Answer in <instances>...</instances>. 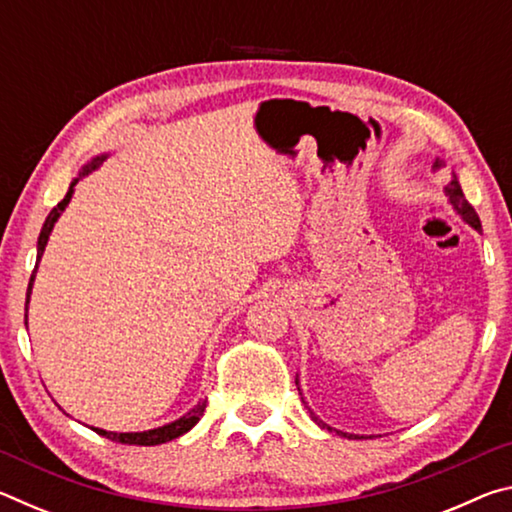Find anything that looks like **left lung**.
Wrapping results in <instances>:
<instances>
[{"label":"left lung","mask_w":512,"mask_h":512,"mask_svg":"<svg viewBox=\"0 0 512 512\" xmlns=\"http://www.w3.org/2000/svg\"><path fill=\"white\" fill-rule=\"evenodd\" d=\"M440 167H445V162L440 160V158H436V162H433V171L436 169H440ZM445 194H447V198H449V203H452V207L454 210L461 214V219L467 223V225H472V228L476 230V232H481V221H479V214L474 212V207L465 201V196H463V189H461V185H458V178H456V173H452V180H449V185L445 187ZM296 384H298V379H296ZM300 391V388H298ZM302 395V393H300ZM309 409V406H307ZM309 413H311V420L314 422H318L320 427H325L327 431H332V427H329V424H325L323 420H318V415L309 409ZM336 433H341V436H345V438H363V436H357V433H343V431H339V429H334Z\"/></svg>","instance_id":"1"}]
</instances>
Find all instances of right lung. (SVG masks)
<instances>
[{"instance_id":"1","label":"right lung","mask_w":512,"mask_h":512,"mask_svg":"<svg viewBox=\"0 0 512 512\" xmlns=\"http://www.w3.org/2000/svg\"><path fill=\"white\" fill-rule=\"evenodd\" d=\"M108 158V153H101L97 155V158H92L88 164H83V169L79 171V178L72 180V185H69L67 194L63 201H60L54 210L49 212V216L45 219V225H42L40 230V237H38V257H36V271H38V264L42 259V253H45L47 248V241H49V235L51 230H54L56 221L60 219V214L65 212V207L69 205V201H72V194H74V185L79 183V180L83 176H88L90 171L99 169L103 160ZM36 271H33L31 280H29V289H27V311H29V298H31V289H33V280H36ZM205 406H207V400H201L198 402L194 409H189L185 415H180L178 420H173L169 424H162V427H155V429H149V431H128V433H117V431H106V429H97L92 427V431H97L99 436H106L110 440H115V443H124V445H144V447H151V445H162V443H169V440H176L183 436V433H187L189 429L194 427V424L203 418L205 413Z\"/></svg>"}]
</instances>
